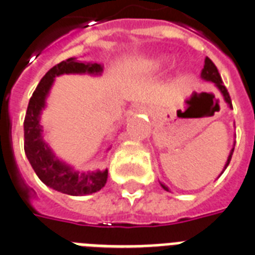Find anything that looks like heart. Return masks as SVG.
I'll return each mask as SVG.
<instances>
[{
	"mask_svg": "<svg viewBox=\"0 0 255 255\" xmlns=\"http://www.w3.org/2000/svg\"><path fill=\"white\" fill-rule=\"evenodd\" d=\"M163 63V59L161 57H152V59H148L144 61V67L149 68V69H157L160 68Z\"/></svg>",
	"mask_w": 255,
	"mask_h": 255,
	"instance_id": "obj_1",
	"label": "heart"
}]
</instances>
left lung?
Returning <instances> with one entry per match:
<instances>
[{
  "instance_id": "1",
  "label": "left lung",
  "mask_w": 255,
  "mask_h": 255,
  "mask_svg": "<svg viewBox=\"0 0 255 255\" xmlns=\"http://www.w3.org/2000/svg\"><path fill=\"white\" fill-rule=\"evenodd\" d=\"M200 77H202V80L207 81V82H212V84H214L215 86L217 88V90L221 93V95L224 97V101L227 102V105H228V106L232 109L231 97H229L228 90H227V88H225L224 85H223V81H221V77H220V74H219V70H217L216 65H215V64L212 63L210 59H208V57H206V60H204V67H203V69H202ZM233 150H235V146L231 149L228 158H227V162H225V165H224V169H223V171L220 173V175L224 173V170L227 169V166L229 165V162H231V158H232V154H233ZM220 175H219V177H220ZM160 185H161V187L163 188V190H166V191H170V190H169V187H167L165 183L160 182Z\"/></svg>"
}]
</instances>
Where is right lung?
Returning a JSON list of instances; mask_svg holds the SVG:
<instances>
[{
    "instance_id": "right-lung-1",
    "label": "right lung",
    "mask_w": 255,
    "mask_h": 255,
    "mask_svg": "<svg viewBox=\"0 0 255 255\" xmlns=\"http://www.w3.org/2000/svg\"><path fill=\"white\" fill-rule=\"evenodd\" d=\"M103 65L99 63L78 61L76 57L64 60L45 73L35 89L24 118V153L31 166L44 185L67 195H90L105 187L109 170L77 171L69 163L56 156L44 140L40 115L47 105L55 78L61 74H90L101 76Z\"/></svg>"
}]
</instances>
